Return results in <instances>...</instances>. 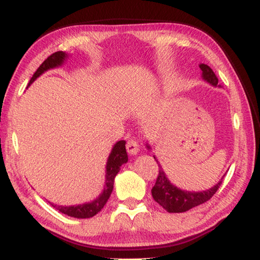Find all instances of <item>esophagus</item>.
<instances>
[{
	"mask_svg": "<svg viewBox=\"0 0 260 260\" xmlns=\"http://www.w3.org/2000/svg\"><path fill=\"white\" fill-rule=\"evenodd\" d=\"M126 151L131 155H136L139 152V145L136 141H129L126 143Z\"/></svg>",
	"mask_w": 260,
	"mask_h": 260,
	"instance_id": "obj_1",
	"label": "esophagus"
}]
</instances>
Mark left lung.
I'll list each match as a JSON object with an SVG mask.
<instances>
[{
	"label": "left lung",
	"instance_id": "8db88e82",
	"mask_svg": "<svg viewBox=\"0 0 260 260\" xmlns=\"http://www.w3.org/2000/svg\"><path fill=\"white\" fill-rule=\"evenodd\" d=\"M200 69L202 71V79L210 83L211 86L217 87L218 85V79L213 70L210 69L206 63H200ZM146 147L151 150L149 143H146ZM155 161L158 162L159 166V174L155 181V185L153 186L152 190V197L155 202H158L164 209L169 211V213H183L194 207H198L202 203H205L210 200V198L216 193V190L219 188L222 183V179L219 180L216 185L211 187V188L202 191H193V190H185L178 188L177 186H174L173 183H171L169 178L166 177L165 172H164L162 167L157 158L154 157Z\"/></svg>",
	"mask_w": 260,
	"mask_h": 260
}]
</instances>
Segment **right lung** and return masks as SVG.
Returning <instances> with one entry per match:
<instances>
[{"label":"right lung","mask_w":260,"mask_h":260,"mask_svg":"<svg viewBox=\"0 0 260 260\" xmlns=\"http://www.w3.org/2000/svg\"><path fill=\"white\" fill-rule=\"evenodd\" d=\"M67 58H69V54L62 51H58L55 52V53L51 54L50 57L47 58L46 60H44L42 65L38 67V70L36 71L34 77L30 80L29 86L38 77H41L43 73H45L46 71L61 66ZM126 161H127V154H126V149H125V141H118L116 144H115L113 149H111V152L109 154V157H108L107 165H106L105 187H103V190L96 199L90 202H86V203H82V205H75V206H58L51 202L50 205L53 207V208L60 211V213L71 217L89 218V217L95 216V215L100 213L103 207L106 206L108 199L110 198L111 191L114 189L115 177H116L119 170H121V166Z\"/></svg>","instance_id":"right-lung-1"}]
</instances>
